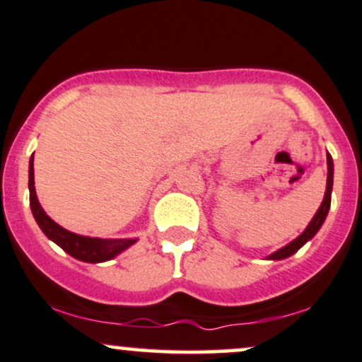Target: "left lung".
Returning <instances> with one entry per match:
<instances>
[{"label":"left lung","instance_id":"obj_1","mask_svg":"<svg viewBox=\"0 0 362 362\" xmlns=\"http://www.w3.org/2000/svg\"><path fill=\"white\" fill-rule=\"evenodd\" d=\"M327 165H328V175H327V190H325V197H323V202L322 206H320V209L317 211V214H315V218L311 219V223L308 224V228H306L303 233L298 236L294 242H291L288 247L281 248V250H277L276 253H272L269 259L272 260H281V259H286V257L293 255V253H296L300 248L305 245L308 240H311L315 236V233L320 230V226H322L323 221H325L327 214H328V209H330V199H332V185H334V161H332V156L327 155Z\"/></svg>","mask_w":362,"mask_h":362}]
</instances>
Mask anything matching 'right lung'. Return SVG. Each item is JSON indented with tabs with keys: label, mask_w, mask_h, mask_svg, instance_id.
<instances>
[{
	"label": "right lung",
	"mask_w": 362,
	"mask_h": 362,
	"mask_svg": "<svg viewBox=\"0 0 362 362\" xmlns=\"http://www.w3.org/2000/svg\"><path fill=\"white\" fill-rule=\"evenodd\" d=\"M28 189H30V207L37 224L44 235L54 243H57L66 253L74 257V259L97 264V262H105L114 259L117 253L131 247L136 240H102V238H90V236H81L71 231L64 230L59 224L54 223L44 209L40 207L35 195L34 187V156L30 158V167H28Z\"/></svg>",
	"instance_id": "obj_1"
}]
</instances>
